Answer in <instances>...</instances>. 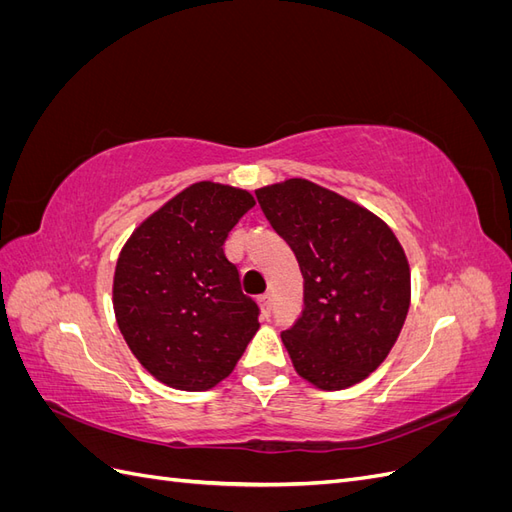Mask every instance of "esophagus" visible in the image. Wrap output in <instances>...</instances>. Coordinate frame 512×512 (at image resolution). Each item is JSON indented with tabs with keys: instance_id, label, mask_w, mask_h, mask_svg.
<instances>
[{
	"instance_id": "34e87169",
	"label": "esophagus",
	"mask_w": 512,
	"mask_h": 512,
	"mask_svg": "<svg viewBox=\"0 0 512 512\" xmlns=\"http://www.w3.org/2000/svg\"><path fill=\"white\" fill-rule=\"evenodd\" d=\"M258 303H260V309H262V314H265V316H269V312H271V294H269V292H265V294H260V297H258Z\"/></svg>"
}]
</instances>
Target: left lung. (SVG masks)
<instances>
[{
	"label": "left lung",
	"instance_id": "1",
	"mask_svg": "<svg viewBox=\"0 0 512 512\" xmlns=\"http://www.w3.org/2000/svg\"><path fill=\"white\" fill-rule=\"evenodd\" d=\"M299 260L301 318L282 333L297 374L322 391L365 380L389 356L410 307V265L376 213L307 179L256 190Z\"/></svg>",
	"mask_w": 512,
	"mask_h": 512
}]
</instances>
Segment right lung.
Listing matches in <instances>:
<instances>
[{"label": "right lung", "instance_id": "add662e5", "mask_svg": "<svg viewBox=\"0 0 512 512\" xmlns=\"http://www.w3.org/2000/svg\"><path fill=\"white\" fill-rule=\"evenodd\" d=\"M254 205L247 190L198 181L153 211L121 247L113 277L119 331L166 386L213 389L260 327L258 305L224 254L228 232Z\"/></svg>", "mask_w": 512, "mask_h": 512}]
</instances>
